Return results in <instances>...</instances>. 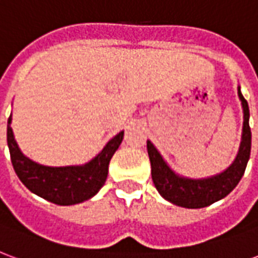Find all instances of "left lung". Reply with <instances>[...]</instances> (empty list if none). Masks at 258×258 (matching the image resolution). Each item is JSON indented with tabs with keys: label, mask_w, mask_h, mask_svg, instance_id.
<instances>
[{
	"label": "left lung",
	"mask_w": 258,
	"mask_h": 258,
	"mask_svg": "<svg viewBox=\"0 0 258 258\" xmlns=\"http://www.w3.org/2000/svg\"><path fill=\"white\" fill-rule=\"evenodd\" d=\"M238 95L243 107L242 141L233 163L222 173L207 178L198 179L181 177L168 167V164L164 162L162 155L157 152L151 141L146 142L152 166V179L159 194L164 199L171 202L173 205L186 207V209H202L225 198L239 184L249 162L250 149H251V131L249 125V105L240 92V87L238 88Z\"/></svg>",
	"instance_id": "left-lung-1"
}]
</instances>
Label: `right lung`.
<instances>
[{"label":"right lung","instance_id":"obj_1","mask_svg":"<svg viewBox=\"0 0 258 258\" xmlns=\"http://www.w3.org/2000/svg\"><path fill=\"white\" fill-rule=\"evenodd\" d=\"M11 123L12 116L8 118L7 141L15 173L27 189L59 206L77 205L98 194L107 178L109 162L124 137V131L118 133L99 155L83 166L49 167L33 162L22 153L15 141Z\"/></svg>","mask_w":258,"mask_h":258}]
</instances>
